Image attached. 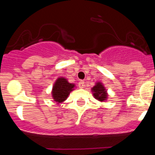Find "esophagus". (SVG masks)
<instances>
[{
	"mask_svg": "<svg viewBox=\"0 0 155 155\" xmlns=\"http://www.w3.org/2000/svg\"><path fill=\"white\" fill-rule=\"evenodd\" d=\"M78 87H80V88H83V87H84V81H80L78 82Z\"/></svg>",
	"mask_w": 155,
	"mask_h": 155,
	"instance_id": "esophagus-1",
	"label": "esophagus"
}]
</instances>
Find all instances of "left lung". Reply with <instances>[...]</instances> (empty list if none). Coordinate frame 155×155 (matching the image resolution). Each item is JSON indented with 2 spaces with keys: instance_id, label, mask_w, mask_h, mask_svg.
<instances>
[{
  "instance_id": "left-lung-1",
  "label": "left lung",
  "mask_w": 155,
  "mask_h": 155,
  "mask_svg": "<svg viewBox=\"0 0 155 155\" xmlns=\"http://www.w3.org/2000/svg\"><path fill=\"white\" fill-rule=\"evenodd\" d=\"M92 91L94 92L93 94H94V98L101 101V102L105 100L107 98V93L105 91V87L100 82H98L96 85H94L92 87Z\"/></svg>"
}]
</instances>
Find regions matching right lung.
<instances>
[{
	"mask_svg": "<svg viewBox=\"0 0 155 155\" xmlns=\"http://www.w3.org/2000/svg\"><path fill=\"white\" fill-rule=\"evenodd\" d=\"M74 84H71L64 78H60L56 81L53 87V98L54 101L60 103L68 98L70 92L73 90Z\"/></svg>",
	"mask_w": 155,
	"mask_h": 155,
	"instance_id": "1",
	"label": "right lung"
}]
</instances>
